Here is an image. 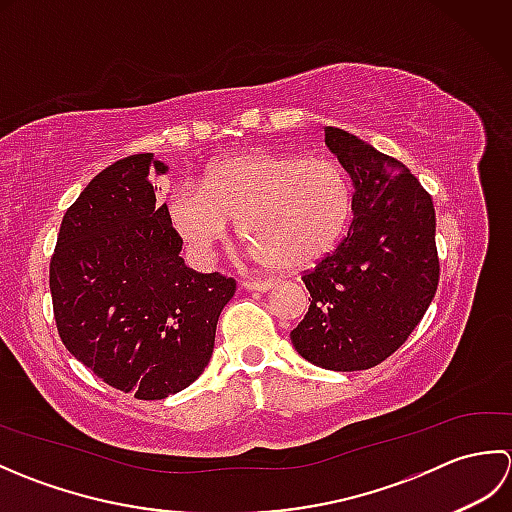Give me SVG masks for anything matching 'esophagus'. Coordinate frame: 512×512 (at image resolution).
Wrapping results in <instances>:
<instances>
[{"label": "esophagus", "instance_id": "esophagus-1", "mask_svg": "<svg viewBox=\"0 0 512 512\" xmlns=\"http://www.w3.org/2000/svg\"><path fill=\"white\" fill-rule=\"evenodd\" d=\"M242 286H244L246 290H250V292H266V290L273 288L275 284H273V281H255V279H246Z\"/></svg>", "mask_w": 512, "mask_h": 512}]
</instances>
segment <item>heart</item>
Wrapping results in <instances>:
<instances>
[{"label":"heart","mask_w":512,"mask_h":512,"mask_svg":"<svg viewBox=\"0 0 512 512\" xmlns=\"http://www.w3.org/2000/svg\"><path fill=\"white\" fill-rule=\"evenodd\" d=\"M352 215V184L332 160L248 151L222 160L202 189L182 187L169 202L173 228L200 250L239 222L255 257L277 273H299L339 242Z\"/></svg>","instance_id":"1"}]
</instances>
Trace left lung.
Wrapping results in <instances>:
<instances>
[{"label": "left lung", "mask_w": 512, "mask_h": 512, "mask_svg": "<svg viewBox=\"0 0 512 512\" xmlns=\"http://www.w3.org/2000/svg\"><path fill=\"white\" fill-rule=\"evenodd\" d=\"M325 145L354 182V220L303 273L312 301L290 339L312 365L358 372L394 354L436 295V209L400 160L339 127H325Z\"/></svg>", "instance_id": "1"}]
</instances>
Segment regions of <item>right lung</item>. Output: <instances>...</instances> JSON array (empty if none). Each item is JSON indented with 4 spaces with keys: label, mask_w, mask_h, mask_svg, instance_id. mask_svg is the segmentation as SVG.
<instances>
[{
    "label": "right lung",
    "mask_w": 512,
    "mask_h": 512,
    "mask_svg": "<svg viewBox=\"0 0 512 512\" xmlns=\"http://www.w3.org/2000/svg\"><path fill=\"white\" fill-rule=\"evenodd\" d=\"M136 154L103 169L63 215L50 259L63 345L103 383L138 400L178 394L209 365L235 279L184 266L182 237Z\"/></svg>",
    "instance_id": "right-lung-1"
}]
</instances>
